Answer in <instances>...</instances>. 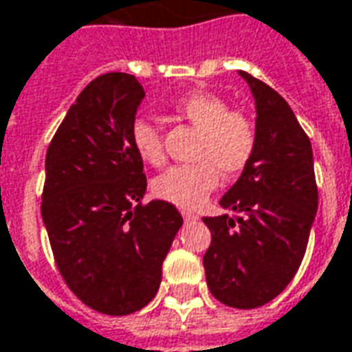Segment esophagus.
Wrapping results in <instances>:
<instances>
[{
  "mask_svg": "<svg viewBox=\"0 0 352 352\" xmlns=\"http://www.w3.org/2000/svg\"><path fill=\"white\" fill-rule=\"evenodd\" d=\"M182 217H184V220H186V222H190V220H195V218H197V214H193V212H190V210H184V212H182Z\"/></svg>",
  "mask_w": 352,
  "mask_h": 352,
  "instance_id": "obj_1",
  "label": "esophagus"
}]
</instances>
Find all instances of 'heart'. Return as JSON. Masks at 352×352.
Instances as JSON below:
<instances>
[{"mask_svg": "<svg viewBox=\"0 0 352 352\" xmlns=\"http://www.w3.org/2000/svg\"><path fill=\"white\" fill-rule=\"evenodd\" d=\"M174 113L201 130L197 164L172 166L153 182L159 199L180 208L201 207L217 190L220 172L236 176L245 170L256 147L253 120L239 111H230L222 98L212 94H191L174 103ZM130 140L138 157L147 164H161L164 159L159 126L147 118H135Z\"/></svg>", "mask_w": 352, "mask_h": 352, "instance_id": "1", "label": "heart"}]
</instances>
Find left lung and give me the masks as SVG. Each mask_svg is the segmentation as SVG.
<instances>
[{"label":"left lung","instance_id":"8db88e82","mask_svg":"<svg viewBox=\"0 0 352 352\" xmlns=\"http://www.w3.org/2000/svg\"><path fill=\"white\" fill-rule=\"evenodd\" d=\"M254 99L256 147L220 199L226 214L205 217L210 247L203 256L214 299L234 309L263 307L287 287L301 266L318 210L309 135L287 101L239 70Z\"/></svg>","mask_w":352,"mask_h":352}]
</instances>
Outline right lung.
<instances>
[{"label":"right lung","mask_w":352,"mask_h":352,"mask_svg":"<svg viewBox=\"0 0 352 352\" xmlns=\"http://www.w3.org/2000/svg\"><path fill=\"white\" fill-rule=\"evenodd\" d=\"M144 98L132 74L91 80L45 155L42 218L57 268L80 301L109 316L151 302L184 224L172 203L142 205L147 180L130 128Z\"/></svg>","instance_id":"right-lung-1"}]
</instances>
